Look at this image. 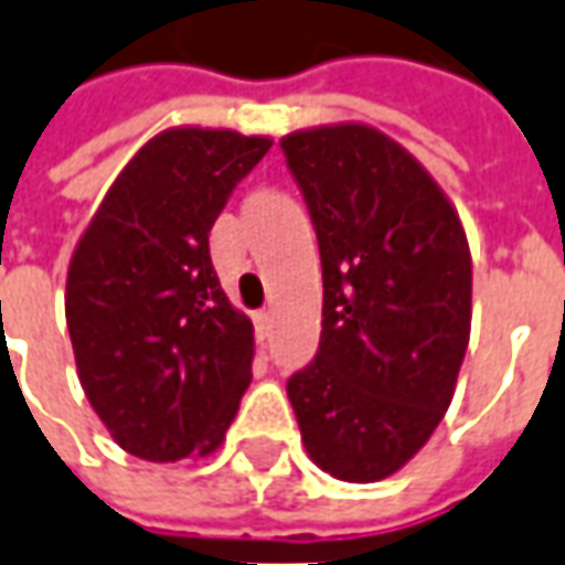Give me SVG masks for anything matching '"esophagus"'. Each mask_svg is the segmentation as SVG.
Listing matches in <instances>:
<instances>
[{
	"label": "esophagus",
	"instance_id": "1",
	"mask_svg": "<svg viewBox=\"0 0 565 565\" xmlns=\"http://www.w3.org/2000/svg\"><path fill=\"white\" fill-rule=\"evenodd\" d=\"M267 332H270V313H255V334H258V341H264L267 338Z\"/></svg>",
	"mask_w": 565,
	"mask_h": 565
}]
</instances>
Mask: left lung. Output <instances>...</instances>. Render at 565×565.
<instances>
[{"label":"left lung","mask_w":565,"mask_h":565,"mask_svg":"<svg viewBox=\"0 0 565 565\" xmlns=\"http://www.w3.org/2000/svg\"><path fill=\"white\" fill-rule=\"evenodd\" d=\"M279 143L322 258L320 350L286 391L310 461L379 483L452 403L470 341L468 233L430 171L369 122L298 128Z\"/></svg>","instance_id":"left-lung-1"}]
</instances>
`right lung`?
<instances>
[{"mask_svg":"<svg viewBox=\"0 0 565 565\" xmlns=\"http://www.w3.org/2000/svg\"><path fill=\"white\" fill-rule=\"evenodd\" d=\"M270 143L233 128L159 131L73 248L64 313L76 375L135 458H205L239 412L255 332L217 282L209 233Z\"/></svg>","mask_w":565,"mask_h":565,"instance_id":"1","label":"right lung"}]
</instances>
